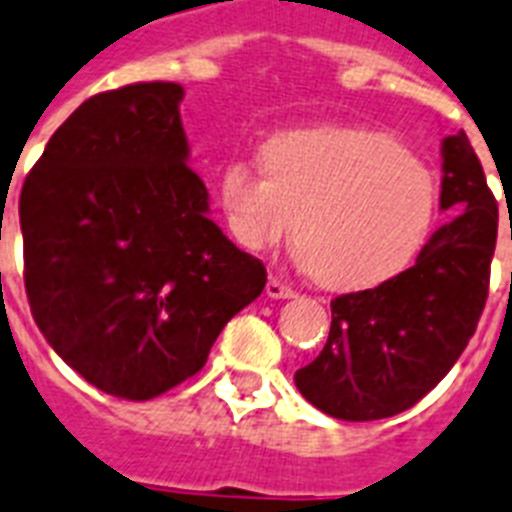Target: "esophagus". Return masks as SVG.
Returning <instances> with one entry per match:
<instances>
[{"instance_id": "1", "label": "esophagus", "mask_w": 512, "mask_h": 512, "mask_svg": "<svg viewBox=\"0 0 512 512\" xmlns=\"http://www.w3.org/2000/svg\"><path fill=\"white\" fill-rule=\"evenodd\" d=\"M266 295L277 298V301H285V298H295V290L287 287L282 280H277V277H269V282H266Z\"/></svg>"}]
</instances>
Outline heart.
Listing matches in <instances>:
<instances>
[{
  "label": "heart",
  "mask_w": 512,
  "mask_h": 512,
  "mask_svg": "<svg viewBox=\"0 0 512 512\" xmlns=\"http://www.w3.org/2000/svg\"><path fill=\"white\" fill-rule=\"evenodd\" d=\"M261 164H230L219 204L248 251L293 232L298 259L329 290H369L416 259L437 211V185L421 159L371 128L282 130Z\"/></svg>",
  "instance_id": "obj_1"
}]
</instances>
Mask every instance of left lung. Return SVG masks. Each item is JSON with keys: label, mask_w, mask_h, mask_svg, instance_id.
<instances>
[{"label": "left lung", "mask_w": 512, "mask_h": 512, "mask_svg": "<svg viewBox=\"0 0 512 512\" xmlns=\"http://www.w3.org/2000/svg\"><path fill=\"white\" fill-rule=\"evenodd\" d=\"M439 209L455 217L434 232L411 269L332 301L327 345L295 371V387L327 416L377 421L408 411L474 337L500 214L463 130L442 138Z\"/></svg>", "instance_id": "1"}]
</instances>
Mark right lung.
Masks as SVG:
<instances>
[{
    "label": "right lung",
    "instance_id": "right-lung-1",
    "mask_svg": "<svg viewBox=\"0 0 512 512\" xmlns=\"http://www.w3.org/2000/svg\"><path fill=\"white\" fill-rule=\"evenodd\" d=\"M177 83L83 101L20 193L25 293L41 335L96 390L151 400L209 358L266 269L209 217Z\"/></svg>",
    "mask_w": 512,
    "mask_h": 512
}]
</instances>
